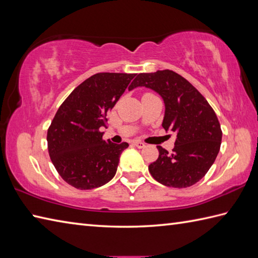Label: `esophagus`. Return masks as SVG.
<instances>
[{"instance_id": "34e87169", "label": "esophagus", "mask_w": 258, "mask_h": 258, "mask_svg": "<svg viewBox=\"0 0 258 258\" xmlns=\"http://www.w3.org/2000/svg\"><path fill=\"white\" fill-rule=\"evenodd\" d=\"M133 144L136 147H139V149H143V147H145V143H143V142H140V141H134Z\"/></svg>"}]
</instances>
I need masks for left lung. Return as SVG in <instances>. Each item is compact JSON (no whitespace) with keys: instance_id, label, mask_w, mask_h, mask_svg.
<instances>
[{"instance_id":"8db88e82","label":"left lung","mask_w":258,"mask_h":258,"mask_svg":"<svg viewBox=\"0 0 258 258\" xmlns=\"http://www.w3.org/2000/svg\"><path fill=\"white\" fill-rule=\"evenodd\" d=\"M154 90L165 103L162 126L176 134L168 153L157 146L158 158L149 165L153 178L168 187L184 188L205 176L220 152L222 130L206 98L183 76L171 70L141 73L130 86Z\"/></svg>"}]
</instances>
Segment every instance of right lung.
Masks as SVG:
<instances>
[{
	"label": "right lung",
	"mask_w": 258,
	"mask_h": 258,
	"mask_svg": "<svg viewBox=\"0 0 258 258\" xmlns=\"http://www.w3.org/2000/svg\"><path fill=\"white\" fill-rule=\"evenodd\" d=\"M136 74L97 73L85 80L58 107L47 130V150L65 182L78 189L106 184L128 144L103 140L107 113Z\"/></svg>",
	"instance_id": "1"
}]
</instances>
